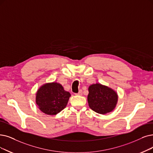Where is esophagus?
<instances>
[{
  "instance_id": "obj_1",
  "label": "esophagus",
  "mask_w": 153,
  "mask_h": 153,
  "mask_svg": "<svg viewBox=\"0 0 153 153\" xmlns=\"http://www.w3.org/2000/svg\"><path fill=\"white\" fill-rule=\"evenodd\" d=\"M76 95H82V90H79V92L78 94H76Z\"/></svg>"
}]
</instances>
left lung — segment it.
Instances as JSON below:
<instances>
[{"label":"left lung","mask_w":153,"mask_h":153,"mask_svg":"<svg viewBox=\"0 0 153 153\" xmlns=\"http://www.w3.org/2000/svg\"><path fill=\"white\" fill-rule=\"evenodd\" d=\"M87 100L90 108L100 114L112 112L118 101L117 92L100 83L91 85L88 87Z\"/></svg>","instance_id":"1"}]
</instances>
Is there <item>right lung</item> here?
Segmentation results:
<instances>
[{
    "label": "right lung",
    "mask_w": 153,
    "mask_h": 153,
    "mask_svg": "<svg viewBox=\"0 0 153 153\" xmlns=\"http://www.w3.org/2000/svg\"><path fill=\"white\" fill-rule=\"evenodd\" d=\"M71 94L57 82L42 85L36 94V103L40 111L47 115H54L63 110Z\"/></svg>",
    "instance_id": "add662e5"
}]
</instances>
